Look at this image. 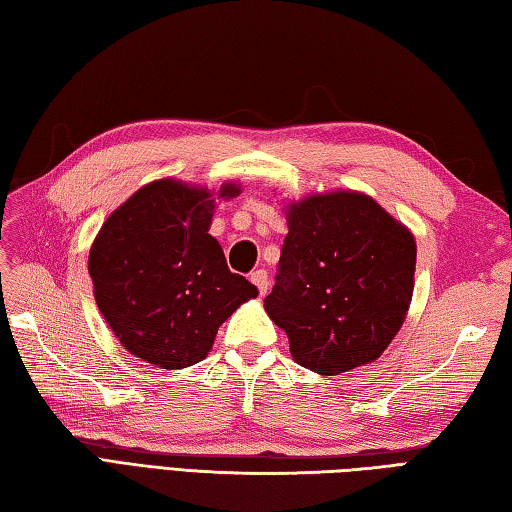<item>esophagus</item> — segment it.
Wrapping results in <instances>:
<instances>
[{
  "mask_svg": "<svg viewBox=\"0 0 512 512\" xmlns=\"http://www.w3.org/2000/svg\"><path fill=\"white\" fill-rule=\"evenodd\" d=\"M250 281H253V284L257 286L259 295H266V292H268V273L264 268L253 270V273H250Z\"/></svg>",
  "mask_w": 512,
  "mask_h": 512,
  "instance_id": "esophagus-1",
  "label": "esophagus"
}]
</instances>
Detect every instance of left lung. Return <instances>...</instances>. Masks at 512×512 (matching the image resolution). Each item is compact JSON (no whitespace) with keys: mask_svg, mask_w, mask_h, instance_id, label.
Here are the masks:
<instances>
[{"mask_svg":"<svg viewBox=\"0 0 512 512\" xmlns=\"http://www.w3.org/2000/svg\"><path fill=\"white\" fill-rule=\"evenodd\" d=\"M277 284L264 299L295 361L321 376L380 358L405 323L416 239L367 193H314L286 206Z\"/></svg>","mask_w":512,"mask_h":512,"instance_id":"1","label":"left lung"}]
</instances>
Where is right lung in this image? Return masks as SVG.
<instances>
[{"label":"right lung","mask_w":512,"mask_h":512,"mask_svg":"<svg viewBox=\"0 0 512 512\" xmlns=\"http://www.w3.org/2000/svg\"><path fill=\"white\" fill-rule=\"evenodd\" d=\"M220 191L176 178L154 180L112 211L96 233L88 270L94 299L129 354L160 369L195 365L211 352L217 328L257 297V288L228 270L209 233Z\"/></svg>","instance_id":"1"}]
</instances>
